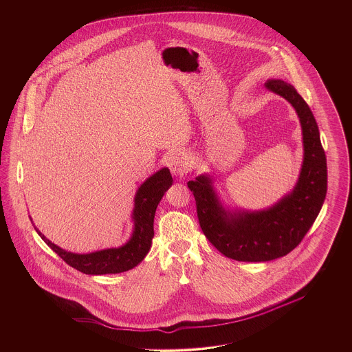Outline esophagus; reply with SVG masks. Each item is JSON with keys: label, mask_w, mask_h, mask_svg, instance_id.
<instances>
[{"label": "esophagus", "mask_w": 352, "mask_h": 352, "mask_svg": "<svg viewBox=\"0 0 352 352\" xmlns=\"http://www.w3.org/2000/svg\"><path fill=\"white\" fill-rule=\"evenodd\" d=\"M168 168L175 177H184L190 168V161L184 154H173L168 158Z\"/></svg>", "instance_id": "obj_1"}]
</instances>
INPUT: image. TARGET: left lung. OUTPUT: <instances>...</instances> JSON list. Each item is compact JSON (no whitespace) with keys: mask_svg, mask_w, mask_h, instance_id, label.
Segmentation results:
<instances>
[{"mask_svg":"<svg viewBox=\"0 0 352 352\" xmlns=\"http://www.w3.org/2000/svg\"><path fill=\"white\" fill-rule=\"evenodd\" d=\"M265 88L289 101L301 121L303 162L293 191L267 210L231 212L221 206L208 175L187 184L203 234L219 252L237 261H270L293 251L318 217L327 192L326 155L311 109L284 80L270 79Z\"/></svg>","mask_w":352,"mask_h":352,"instance_id":"8db88e82","label":"left lung"}]
</instances>
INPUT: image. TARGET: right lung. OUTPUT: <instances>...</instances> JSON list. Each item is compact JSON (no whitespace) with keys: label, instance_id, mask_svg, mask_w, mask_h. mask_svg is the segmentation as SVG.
I'll use <instances>...</instances> for the list:
<instances>
[{"label":"right lung","instance_id":"1","mask_svg":"<svg viewBox=\"0 0 352 352\" xmlns=\"http://www.w3.org/2000/svg\"><path fill=\"white\" fill-rule=\"evenodd\" d=\"M173 184V178L168 168H161L151 178H148L137 190L134 197V210L132 218L134 220L133 234L129 241L122 247L109 248L92 253H72L65 251L51 243L45 234L36 228L35 231L42 240L55 252L69 267L85 273V274H111L121 273L137 267L151 250V240L154 236V215L158 203L164 194Z\"/></svg>","mask_w":352,"mask_h":352}]
</instances>
